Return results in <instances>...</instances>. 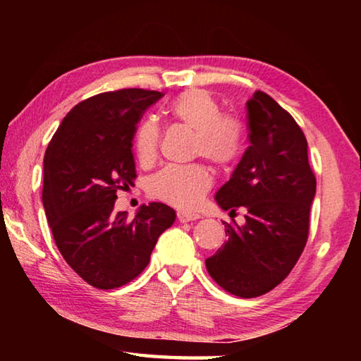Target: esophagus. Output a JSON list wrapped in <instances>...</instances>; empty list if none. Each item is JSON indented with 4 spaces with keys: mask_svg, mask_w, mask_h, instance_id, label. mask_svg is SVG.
Returning <instances> with one entry per match:
<instances>
[{
    "mask_svg": "<svg viewBox=\"0 0 361 361\" xmlns=\"http://www.w3.org/2000/svg\"><path fill=\"white\" fill-rule=\"evenodd\" d=\"M176 218H178L180 223H189V221H195V219H199L200 216L197 215V213L178 212V213H176Z\"/></svg>",
    "mask_w": 361,
    "mask_h": 361,
    "instance_id": "34e87169",
    "label": "esophagus"
}]
</instances>
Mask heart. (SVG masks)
Wrapping results in <instances>:
<instances>
[{
  "label": "heart",
  "instance_id": "obj_1",
  "mask_svg": "<svg viewBox=\"0 0 361 361\" xmlns=\"http://www.w3.org/2000/svg\"><path fill=\"white\" fill-rule=\"evenodd\" d=\"M170 113L183 126L197 132L195 152L210 159L219 167H229L240 157L245 145V129L232 116H223L221 105L204 89H191L180 94L170 105ZM161 129L156 119L140 122L133 148L140 162L149 164L156 159ZM212 186V175L200 164L167 166L149 180L148 191L154 199L178 209H194Z\"/></svg>",
  "mask_w": 361,
  "mask_h": 361
}]
</instances>
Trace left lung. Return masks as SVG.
I'll use <instances>...</instances> for the list:
<instances>
[{
  "mask_svg": "<svg viewBox=\"0 0 361 361\" xmlns=\"http://www.w3.org/2000/svg\"><path fill=\"white\" fill-rule=\"evenodd\" d=\"M247 118L250 146L215 195L223 210L245 207V224L224 223L228 240L205 266L226 291L255 298L276 288L301 256L317 183L307 140L290 113L256 90Z\"/></svg>",
  "mask_w": 361,
  "mask_h": 361,
  "instance_id": "1",
  "label": "left lung"
}]
</instances>
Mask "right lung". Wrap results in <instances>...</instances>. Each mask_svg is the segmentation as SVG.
I'll use <instances>...</instances> for the list:
<instances>
[{
    "label": "right lung",
    "mask_w": 361,
    "mask_h": 361,
    "mask_svg": "<svg viewBox=\"0 0 361 361\" xmlns=\"http://www.w3.org/2000/svg\"><path fill=\"white\" fill-rule=\"evenodd\" d=\"M156 90L121 89L71 109L44 154L42 205L68 266L89 285L113 290L148 266L159 235L173 224L169 205H142L135 218L114 212L118 189L135 181L132 140Z\"/></svg>",
    "instance_id": "add662e5"
}]
</instances>
